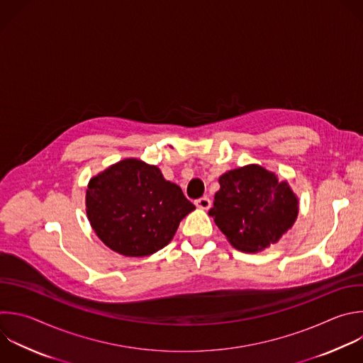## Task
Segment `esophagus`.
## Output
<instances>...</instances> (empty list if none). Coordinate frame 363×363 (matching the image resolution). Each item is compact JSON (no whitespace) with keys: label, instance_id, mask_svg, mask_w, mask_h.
<instances>
[{"label":"esophagus","instance_id":"esophagus-1","mask_svg":"<svg viewBox=\"0 0 363 363\" xmlns=\"http://www.w3.org/2000/svg\"><path fill=\"white\" fill-rule=\"evenodd\" d=\"M195 205H196L198 208H201V209H209L211 205H212V202H211V199H209L208 196H202V198H199V199L195 201Z\"/></svg>","mask_w":363,"mask_h":363}]
</instances>
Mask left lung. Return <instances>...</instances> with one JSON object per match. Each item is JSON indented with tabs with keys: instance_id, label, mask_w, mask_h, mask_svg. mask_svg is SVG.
<instances>
[{
	"instance_id": "1",
	"label": "left lung",
	"mask_w": 363,
	"mask_h": 363,
	"mask_svg": "<svg viewBox=\"0 0 363 363\" xmlns=\"http://www.w3.org/2000/svg\"><path fill=\"white\" fill-rule=\"evenodd\" d=\"M209 215L239 251L258 252L294 225L298 199L291 186L259 165L223 174Z\"/></svg>"
}]
</instances>
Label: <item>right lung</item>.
Returning a JSON list of instances; mask_svg holds the SVG:
<instances>
[{
  "instance_id": "right-lung-1",
  "label": "right lung",
  "mask_w": 363,
  "mask_h": 363,
  "mask_svg": "<svg viewBox=\"0 0 363 363\" xmlns=\"http://www.w3.org/2000/svg\"><path fill=\"white\" fill-rule=\"evenodd\" d=\"M85 201L98 238L125 257H148L167 247L179 222L195 209L157 167L134 158L92 178Z\"/></svg>"
}]
</instances>
